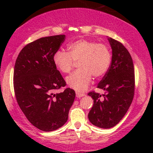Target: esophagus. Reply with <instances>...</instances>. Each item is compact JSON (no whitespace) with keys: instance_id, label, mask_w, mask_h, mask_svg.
<instances>
[{"instance_id":"obj_1","label":"esophagus","mask_w":153,"mask_h":153,"mask_svg":"<svg viewBox=\"0 0 153 153\" xmlns=\"http://www.w3.org/2000/svg\"><path fill=\"white\" fill-rule=\"evenodd\" d=\"M76 97H83V96H85V94L82 93H79V92H76Z\"/></svg>"}]
</instances>
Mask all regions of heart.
I'll list each match as a JSON object with an SVG mask.
<instances>
[{
    "mask_svg": "<svg viewBox=\"0 0 153 153\" xmlns=\"http://www.w3.org/2000/svg\"><path fill=\"white\" fill-rule=\"evenodd\" d=\"M68 53L58 50L53 56L56 68L64 74L70 73L77 62L78 70L67 77L66 82L72 89L83 91L91 82L92 76H103L109 67L111 53L109 47L102 43L79 39L68 45Z\"/></svg>",
    "mask_w": 153,
    "mask_h": 153,
    "instance_id": "b5f03b06",
    "label": "heart"
}]
</instances>
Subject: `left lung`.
I'll return each mask as SVG.
<instances>
[{
	"label": "left lung",
	"mask_w": 153,
	"mask_h": 153,
	"mask_svg": "<svg viewBox=\"0 0 153 153\" xmlns=\"http://www.w3.org/2000/svg\"><path fill=\"white\" fill-rule=\"evenodd\" d=\"M112 49L111 63L98 88L104 95L92 91L88 94L93 99L88 114L92 124L103 129L114 127L128 111L134 95L135 78L132 58L120 42L108 38Z\"/></svg>",
	"instance_id": "1"
}]
</instances>
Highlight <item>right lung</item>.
Segmentation results:
<instances>
[{
  "label": "right lung",
  "mask_w": 153,
  "mask_h": 153,
  "mask_svg": "<svg viewBox=\"0 0 153 153\" xmlns=\"http://www.w3.org/2000/svg\"><path fill=\"white\" fill-rule=\"evenodd\" d=\"M65 35L42 37L28 44L20 51L14 69V89L19 107L33 126L44 131L60 128L68 119L75 92L68 88L55 90L66 82L53 63V56Z\"/></svg>",
  "instance_id": "add662e5"
}]
</instances>
